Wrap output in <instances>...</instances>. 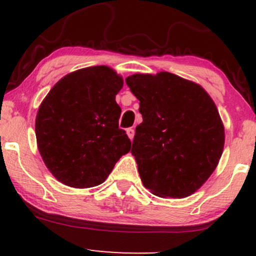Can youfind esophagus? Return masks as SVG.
Listing matches in <instances>:
<instances>
[{
    "mask_svg": "<svg viewBox=\"0 0 256 256\" xmlns=\"http://www.w3.org/2000/svg\"><path fill=\"white\" fill-rule=\"evenodd\" d=\"M126 134H128V138H130L131 140H134V128H128V130H126Z\"/></svg>",
    "mask_w": 256,
    "mask_h": 256,
    "instance_id": "1",
    "label": "esophagus"
}]
</instances>
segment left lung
Returning <instances> with one entry per match:
<instances>
[{
    "mask_svg": "<svg viewBox=\"0 0 256 256\" xmlns=\"http://www.w3.org/2000/svg\"><path fill=\"white\" fill-rule=\"evenodd\" d=\"M140 100L131 152L146 189L160 198L190 196L210 177L224 149V125L198 84L170 72L125 79Z\"/></svg>",
    "mask_w": 256,
    "mask_h": 256,
    "instance_id": "obj_1",
    "label": "left lung"
}]
</instances>
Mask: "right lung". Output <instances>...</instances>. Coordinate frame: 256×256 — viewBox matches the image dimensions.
Masks as SVG:
<instances>
[{
    "mask_svg": "<svg viewBox=\"0 0 256 256\" xmlns=\"http://www.w3.org/2000/svg\"><path fill=\"white\" fill-rule=\"evenodd\" d=\"M122 84L110 67H88L61 78L43 100L34 125L37 146L58 182L79 189L96 186L130 152L116 102Z\"/></svg>",
    "mask_w": 256,
    "mask_h": 256,
    "instance_id": "add662e5",
    "label": "right lung"
}]
</instances>
